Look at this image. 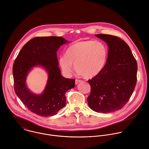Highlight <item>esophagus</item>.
Here are the masks:
<instances>
[{"label":"esophagus","mask_w":149,"mask_h":149,"mask_svg":"<svg viewBox=\"0 0 149 149\" xmlns=\"http://www.w3.org/2000/svg\"><path fill=\"white\" fill-rule=\"evenodd\" d=\"M81 81V80H79V79H75V84L76 85H77L79 82H80Z\"/></svg>","instance_id":"esophagus-1"}]
</instances>
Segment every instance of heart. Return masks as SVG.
<instances>
[{
  "label": "heart",
  "mask_w": 149,
  "mask_h": 149,
  "mask_svg": "<svg viewBox=\"0 0 149 149\" xmlns=\"http://www.w3.org/2000/svg\"><path fill=\"white\" fill-rule=\"evenodd\" d=\"M108 56L107 46L102 41L85 40L70 45L65 56L58 59L59 65L67 75H71L73 65L79 75L86 78L96 76L104 69Z\"/></svg>",
  "instance_id": "1"
}]
</instances>
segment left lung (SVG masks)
Listing matches in <instances>:
<instances>
[{
	"instance_id": "8db88e82",
	"label": "left lung",
	"mask_w": 149,
	"mask_h": 149,
	"mask_svg": "<svg viewBox=\"0 0 149 149\" xmlns=\"http://www.w3.org/2000/svg\"><path fill=\"white\" fill-rule=\"evenodd\" d=\"M107 42L108 56L102 71L88 82L89 108L98 113L122 109L132 96L137 81V64L129 45L120 38L109 34L95 35Z\"/></svg>"
}]
</instances>
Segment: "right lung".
Segmentation results:
<instances>
[{"instance_id":"add662e5","label":"right lung","mask_w":149,"mask_h":149,"mask_svg":"<svg viewBox=\"0 0 149 149\" xmlns=\"http://www.w3.org/2000/svg\"><path fill=\"white\" fill-rule=\"evenodd\" d=\"M69 42L61 37H38L29 41L22 48L13 67L15 90L27 109L43 117L57 114L66 104L65 92L75 87V79L61 75L57 52ZM40 66L47 73L48 79L43 92L32 93L26 79L29 71Z\"/></svg>"}]
</instances>
